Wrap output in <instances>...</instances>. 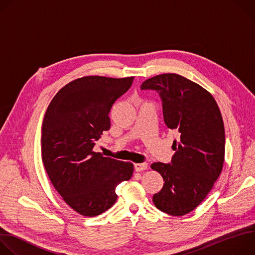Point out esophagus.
Masks as SVG:
<instances>
[{
	"label": "esophagus",
	"instance_id": "34e87169",
	"mask_svg": "<svg viewBox=\"0 0 255 255\" xmlns=\"http://www.w3.org/2000/svg\"><path fill=\"white\" fill-rule=\"evenodd\" d=\"M147 163H135L134 164V167H135V170L136 171H142V170H145L147 169Z\"/></svg>",
	"mask_w": 255,
	"mask_h": 255
}]
</instances>
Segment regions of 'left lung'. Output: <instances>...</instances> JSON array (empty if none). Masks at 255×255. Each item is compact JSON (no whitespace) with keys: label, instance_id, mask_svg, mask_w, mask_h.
Listing matches in <instances>:
<instances>
[{"label":"left lung","instance_id":"1","mask_svg":"<svg viewBox=\"0 0 255 255\" xmlns=\"http://www.w3.org/2000/svg\"><path fill=\"white\" fill-rule=\"evenodd\" d=\"M141 90L159 94L166 127L179 133L171 162L151 164L164 180L153 204L168 215L184 216L204 201L222 171L225 130L220 109L207 90L176 74L148 79Z\"/></svg>","mask_w":255,"mask_h":255}]
</instances>
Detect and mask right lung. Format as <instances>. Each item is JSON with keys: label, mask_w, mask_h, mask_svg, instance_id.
I'll use <instances>...</instances> for the list:
<instances>
[{"label": "right lung", "mask_w": 255, "mask_h": 255, "mask_svg": "<svg viewBox=\"0 0 255 255\" xmlns=\"http://www.w3.org/2000/svg\"><path fill=\"white\" fill-rule=\"evenodd\" d=\"M133 80L77 79L57 92L46 110L41 135L44 167L63 201L83 216L110 209L117 200L116 187L133 174V163L94 151L95 141L110 129L113 104Z\"/></svg>", "instance_id": "1"}]
</instances>
